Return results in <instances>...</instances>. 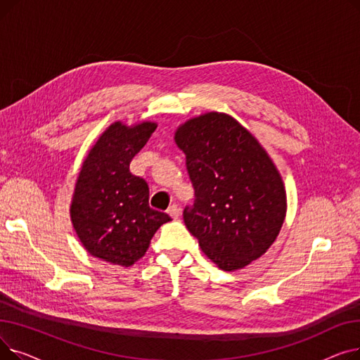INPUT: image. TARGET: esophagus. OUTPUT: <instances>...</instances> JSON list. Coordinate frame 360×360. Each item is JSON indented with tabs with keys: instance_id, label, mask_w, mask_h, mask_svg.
Instances as JSON below:
<instances>
[{
	"instance_id": "34e87169",
	"label": "esophagus",
	"mask_w": 360,
	"mask_h": 360,
	"mask_svg": "<svg viewBox=\"0 0 360 360\" xmlns=\"http://www.w3.org/2000/svg\"><path fill=\"white\" fill-rule=\"evenodd\" d=\"M167 213H169V216L172 217V219H178L179 216H181V210H179V207L176 205V204H172V205H169V209H167Z\"/></svg>"
}]
</instances>
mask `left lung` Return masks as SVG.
<instances>
[{"instance_id": "obj_1", "label": "left lung", "mask_w": 360, "mask_h": 360, "mask_svg": "<svg viewBox=\"0 0 360 360\" xmlns=\"http://www.w3.org/2000/svg\"><path fill=\"white\" fill-rule=\"evenodd\" d=\"M195 200L185 207L186 229L224 271L247 267L267 252L286 217L278 169L259 141L233 117L207 112L175 131Z\"/></svg>"}]
</instances>
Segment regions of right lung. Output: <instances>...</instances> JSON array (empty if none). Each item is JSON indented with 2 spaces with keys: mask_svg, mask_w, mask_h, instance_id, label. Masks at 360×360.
Returning <instances> with one entry per match:
<instances>
[{
  "mask_svg": "<svg viewBox=\"0 0 360 360\" xmlns=\"http://www.w3.org/2000/svg\"><path fill=\"white\" fill-rule=\"evenodd\" d=\"M158 124H110L89 150L70 205L72 228L86 251L113 266L129 267L170 217L148 205V185L129 163Z\"/></svg>",
  "mask_w": 360,
  "mask_h": 360,
  "instance_id": "right-lung-1",
  "label": "right lung"
}]
</instances>
